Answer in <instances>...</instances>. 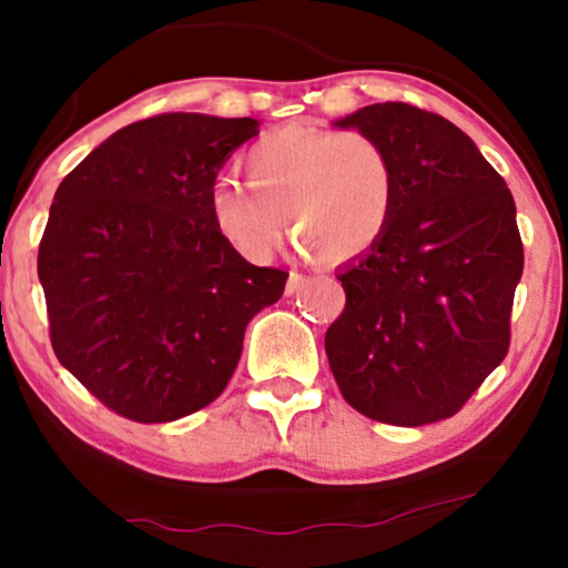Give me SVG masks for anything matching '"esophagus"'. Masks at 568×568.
Segmentation results:
<instances>
[{
    "label": "esophagus",
    "instance_id": "34e87169",
    "mask_svg": "<svg viewBox=\"0 0 568 568\" xmlns=\"http://www.w3.org/2000/svg\"><path fill=\"white\" fill-rule=\"evenodd\" d=\"M302 284H305V274H300V271H290V278H286V294H294Z\"/></svg>",
    "mask_w": 568,
    "mask_h": 568
}]
</instances>
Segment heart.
Masks as SVG:
<instances>
[{"label":"heart","mask_w":568,"mask_h":568,"mask_svg":"<svg viewBox=\"0 0 568 568\" xmlns=\"http://www.w3.org/2000/svg\"><path fill=\"white\" fill-rule=\"evenodd\" d=\"M247 185L222 181L209 196L224 243L263 263L286 235L317 258L341 263L372 251L390 227L398 178L390 152L362 131L290 123L245 152Z\"/></svg>","instance_id":"obj_1"}]
</instances>
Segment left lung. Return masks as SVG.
<instances>
[{"instance_id": "1", "label": "left lung", "mask_w": 568, "mask_h": 568, "mask_svg": "<svg viewBox=\"0 0 568 568\" xmlns=\"http://www.w3.org/2000/svg\"><path fill=\"white\" fill-rule=\"evenodd\" d=\"M333 126L390 152L398 196L383 240L338 271L346 307L325 354L346 403L395 426L455 416L509 348L523 276L515 199L473 139L408 103Z\"/></svg>"}]
</instances>
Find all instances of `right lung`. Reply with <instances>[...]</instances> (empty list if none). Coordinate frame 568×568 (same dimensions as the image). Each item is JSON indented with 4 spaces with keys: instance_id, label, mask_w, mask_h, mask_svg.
<instances>
[{
    "instance_id": "obj_1",
    "label": "right lung",
    "mask_w": 568,
    "mask_h": 568,
    "mask_svg": "<svg viewBox=\"0 0 568 568\" xmlns=\"http://www.w3.org/2000/svg\"><path fill=\"white\" fill-rule=\"evenodd\" d=\"M255 119L162 113L95 146L53 196L38 278L57 359L123 418L175 422L227 387L286 271L247 263L209 212Z\"/></svg>"
}]
</instances>
